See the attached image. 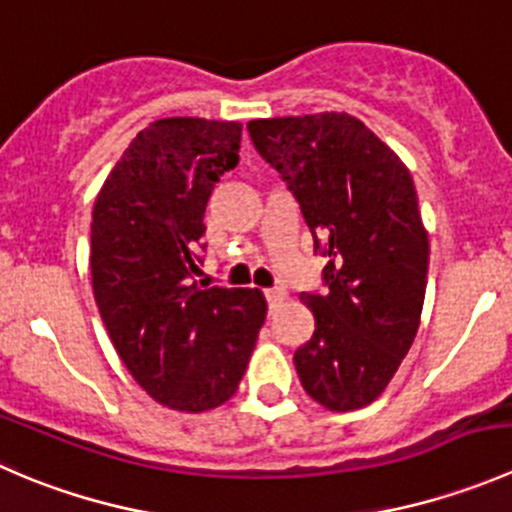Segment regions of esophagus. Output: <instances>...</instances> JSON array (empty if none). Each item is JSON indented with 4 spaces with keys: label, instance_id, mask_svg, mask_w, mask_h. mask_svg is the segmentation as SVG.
<instances>
[{
    "label": "esophagus",
    "instance_id": "obj_1",
    "mask_svg": "<svg viewBox=\"0 0 512 512\" xmlns=\"http://www.w3.org/2000/svg\"><path fill=\"white\" fill-rule=\"evenodd\" d=\"M265 300L267 305H270V310H275V307L285 300V290H282V287H270V290H265Z\"/></svg>",
    "mask_w": 512,
    "mask_h": 512
}]
</instances>
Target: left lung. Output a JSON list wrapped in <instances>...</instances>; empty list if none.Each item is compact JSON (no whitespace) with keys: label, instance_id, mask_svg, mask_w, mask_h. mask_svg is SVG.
Here are the masks:
<instances>
[{"label":"left lung","instance_id":"1","mask_svg":"<svg viewBox=\"0 0 512 512\" xmlns=\"http://www.w3.org/2000/svg\"><path fill=\"white\" fill-rule=\"evenodd\" d=\"M252 145L282 177L325 257L322 292H302L315 332L295 350L302 388L357 410L408 355L428 285V232L400 157L345 112L252 119Z\"/></svg>","mask_w":512,"mask_h":512}]
</instances>
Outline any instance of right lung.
I'll return each instance as SVG.
<instances>
[{"label":"right lung","mask_w":512,"mask_h":512,"mask_svg":"<svg viewBox=\"0 0 512 512\" xmlns=\"http://www.w3.org/2000/svg\"><path fill=\"white\" fill-rule=\"evenodd\" d=\"M240 122L157 119L92 212V287L127 370L157 403L205 413L237 393L267 315L260 290L197 282L205 210L240 162Z\"/></svg>","instance_id":"add662e5"}]
</instances>
